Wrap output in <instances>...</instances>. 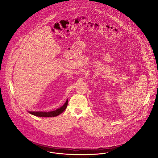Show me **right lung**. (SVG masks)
<instances>
[{
  "label": "right lung",
  "mask_w": 158,
  "mask_h": 158,
  "mask_svg": "<svg viewBox=\"0 0 158 158\" xmlns=\"http://www.w3.org/2000/svg\"><path fill=\"white\" fill-rule=\"evenodd\" d=\"M68 100H66V103L62 106L61 108L56 110L55 111H49V112H41V111H28V113L32 115L38 116V117H56L63 113L68 106Z\"/></svg>",
  "instance_id": "add662e5"
}]
</instances>
